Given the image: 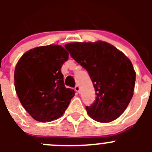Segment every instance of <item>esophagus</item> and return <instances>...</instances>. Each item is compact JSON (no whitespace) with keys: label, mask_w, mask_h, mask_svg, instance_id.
<instances>
[{"label":"esophagus","mask_w":152,"mask_h":152,"mask_svg":"<svg viewBox=\"0 0 152 152\" xmlns=\"http://www.w3.org/2000/svg\"><path fill=\"white\" fill-rule=\"evenodd\" d=\"M75 91L77 92L78 93H80V87H79V85H76V87H75Z\"/></svg>","instance_id":"esophagus-1"}]
</instances>
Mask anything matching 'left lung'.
I'll list each match as a JSON object with an SVG mask.
<instances>
[{
  "label": "left lung",
  "instance_id": "1",
  "mask_svg": "<svg viewBox=\"0 0 152 152\" xmlns=\"http://www.w3.org/2000/svg\"><path fill=\"white\" fill-rule=\"evenodd\" d=\"M70 56L88 72L96 100L86 110L93 120L108 123L125 111L133 96L136 73L124 53L107 42H73L65 45Z\"/></svg>",
  "mask_w": 152,
  "mask_h": 152
}]
</instances>
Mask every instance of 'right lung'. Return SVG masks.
Segmentation results:
<instances>
[{"instance_id":"right-lung-1","label":"right lung","mask_w":152,"mask_h":152,"mask_svg":"<svg viewBox=\"0 0 152 152\" xmlns=\"http://www.w3.org/2000/svg\"><path fill=\"white\" fill-rule=\"evenodd\" d=\"M69 53L60 45L41 46L26 52L15 70V87L21 104L39 122H50L63 115L74 96L66 88L61 67Z\"/></svg>"}]
</instances>
